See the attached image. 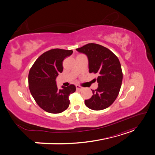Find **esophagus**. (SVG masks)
I'll return each mask as SVG.
<instances>
[{"instance_id": "34e87169", "label": "esophagus", "mask_w": 155, "mask_h": 155, "mask_svg": "<svg viewBox=\"0 0 155 155\" xmlns=\"http://www.w3.org/2000/svg\"><path fill=\"white\" fill-rule=\"evenodd\" d=\"M76 87L77 90H78V91H81V90H82V89H83V87H82L79 86V85H76Z\"/></svg>"}]
</instances>
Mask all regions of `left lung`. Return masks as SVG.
I'll use <instances>...</instances> for the list:
<instances>
[{
    "label": "left lung",
    "instance_id": "1",
    "mask_svg": "<svg viewBox=\"0 0 155 155\" xmlns=\"http://www.w3.org/2000/svg\"><path fill=\"white\" fill-rule=\"evenodd\" d=\"M76 50L87 56L89 72L98 74V87L92 90L93 95L85 100V104L92 110L105 109L113 104L121 86L123 74L120 61L110 50L95 43H88Z\"/></svg>",
    "mask_w": 155,
    "mask_h": 155
}]
</instances>
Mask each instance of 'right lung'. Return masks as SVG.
<instances>
[{"label":"right lung","mask_w":155,"mask_h":155,"mask_svg":"<svg viewBox=\"0 0 155 155\" xmlns=\"http://www.w3.org/2000/svg\"><path fill=\"white\" fill-rule=\"evenodd\" d=\"M72 50L52 49L46 51L37 59L28 75V85L31 95L41 109L52 114L66 110L69 106V95L76 91V87L70 85H56V78L63 70V61L69 57Z\"/></svg>","instance_id":"add662e5"}]
</instances>
